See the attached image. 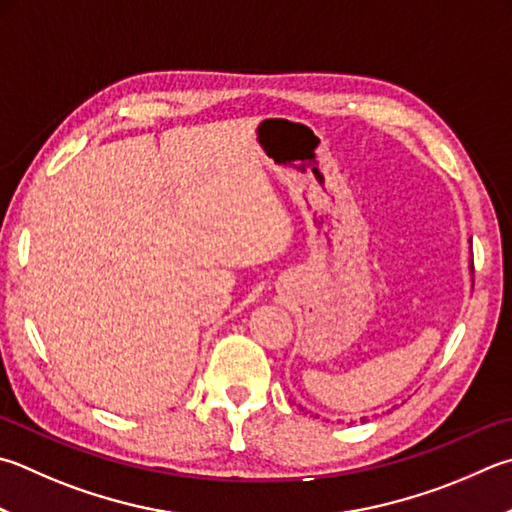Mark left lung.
<instances>
[{"label": "left lung", "mask_w": 512, "mask_h": 512, "mask_svg": "<svg viewBox=\"0 0 512 512\" xmlns=\"http://www.w3.org/2000/svg\"><path fill=\"white\" fill-rule=\"evenodd\" d=\"M472 273H475V268H472Z\"/></svg>", "instance_id": "1"}]
</instances>
